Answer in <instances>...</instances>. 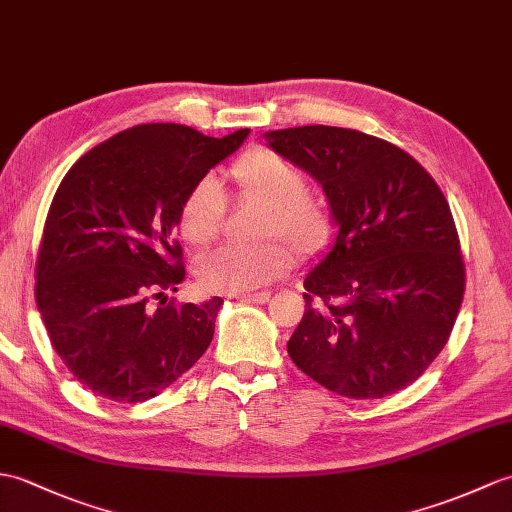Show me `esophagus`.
Masks as SVG:
<instances>
[{"mask_svg": "<svg viewBox=\"0 0 512 512\" xmlns=\"http://www.w3.org/2000/svg\"><path fill=\"white\" fill-rule=\"evenodd\" d=\"M237 301H242V303H268L270 292L264 290V292H253V294H240V296H237Z\"/></svg>", "mask_w": 512, "mask_h": 512, "instance_id": "obj_1", "label": "esophagus"}]
</instances>
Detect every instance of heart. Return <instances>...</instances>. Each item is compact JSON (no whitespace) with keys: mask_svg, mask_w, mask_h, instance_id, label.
Listing matches in <instances>:
<instances>
[{"mask_svg":"<svg viewBox=\"0 0 512 512\" xmlns=\"http://www.w3.org/2000/svg\"><path fill=\"white\" fill-rule=\"evenodd\" d=\"M231 178L248 198L266 202L264 235H285L310 253L325 242L329 218L323 202L305 192V174L299 165L281 157L266 146H255L233 163ZM224 198L220 185L211 176L189 189L178 229L185 242L205 246L222 229ZM294 264V251L288 242L270 240L264 244H229L202 255L196 264V277L209 292L246 294L272 279L281 277Z\"/></svg>","mask_w":512,"mask_h":512,"instance_id":"obj_1","label":"heart"}]
</instances>
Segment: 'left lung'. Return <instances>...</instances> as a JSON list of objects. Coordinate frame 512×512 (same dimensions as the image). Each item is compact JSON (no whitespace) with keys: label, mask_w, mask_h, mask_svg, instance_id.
<instances>
[{"label":"left lung","mask_w":512,"mask_h":512,"mask_svg":"<svg viewBox=\"0 0 512 512\" xmlns=\"http://www.w3.org/2000/svg\"><path fill=\"white\" fill-rule=\"evenodd\" d=\"M264 137L323 185L338 224L331 251L303 281L292 362L351 399L410 386L443 351L465 294L441 187L408 152L360 130L299 126Z\"/></svg>","instance_id":"1"}]
</instances>
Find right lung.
<instances>
[{"mask_svg": "<svg viewBox=\"0 0 512 512\" xmlns=\"http://www.w3.org/2000/svg\"><path fill=\"white\" fill-rule=\"evenodd\" d=\"M251 130L222 139L139 124L80 157L58 185L37 257V307L58 358L95 395L141 403L207 351L222 299L151 305L185 279L181 205Z\"/></svg>", "mask_w": 512, "mask_h": 512, "instance_id": "add662e5", "label": "right lung"}]
</instances>
